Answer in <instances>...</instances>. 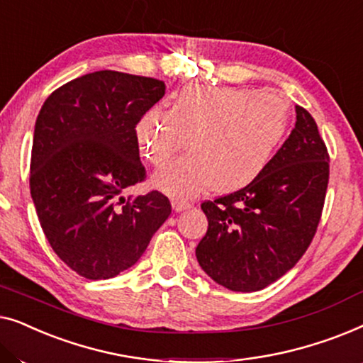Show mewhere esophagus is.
Listing matches in <instances>:
<instances>
[{"mask_svg":"<svg viewBox=\"0 0 363 363\" xmlns=\"http://www.w3.org/2000/svg\"><path fill=\"white\" fill-rule=\"evenodd\" d=\"M172 205L175 211H183V210H188V208H191V201L185 200V198H173Z\"/></svg>","mask_w":363,"mask_h":363,"instance_id":"1","label":"esophagus"}]
</instances>
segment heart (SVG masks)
I'll list each match as a JSON object with an SVG mask.
<instances>
[{"label": "heart", "mask_w": 363, "mask_h": 363, "mask_svg": "<svg viewBox=\"0 0 363 363\" xmlns=\"http://www.w3.org/2000/svg\"><path fill=\"white\" fill-rule=\"evenodd\" d=\"M291 106L277 92L238 87H190L175 97L172 121L147 112L135 125L142 157L166 166L189 138L192 155L163 169L153 185L173 196H193L215 188L241 190L269 167L284 142Z\"/></svg>", "instance_id": "obj_1"}]
</instances>
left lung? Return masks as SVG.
Segmentation results:
<instances>
[{"label":"left lung","mask_w":363,"mask_h":363,"mask_svg":"<svg viewBox=\"0 0 363 363\" xmlns=\"http://www.w3.org/2000/svg\"><path fill=\"white\" fill-rule=\"evenodd\" d=\"M296 118L255 182L201 203L208 231L196 259L230 291L264 289L292 269L314 240L329 185V152L304 107L296 106Z\"/></svg>","instance_id":"obj_1"}]
</instances>
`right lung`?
Wrapping results in <instances>:
<instances>
[{"label": "right lung", "mask_w": 363, "mask_h": 363, "mask_svg": "<svg viewBox=\"0 0 363 363\" xmlns=\"http://www.w3.org/2000/svg\"><path fill=\"white\" fill-rule=\"evenodd\" d=\"M165 96L153 77L97 71L56 89L34 127L29 188L41 228L59 259L86 279H108L140 259L172 213L152 190L135 125Z\"/></svg>", "instance_id": "obj_1"}]
</instances>
